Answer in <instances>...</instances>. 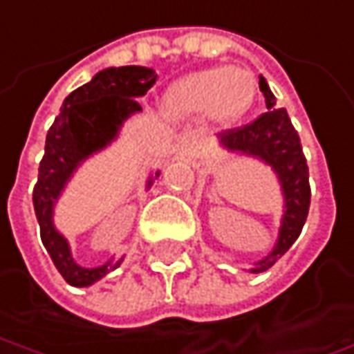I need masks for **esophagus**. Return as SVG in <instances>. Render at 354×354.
<instances>
[{
	"instance_id": "34e87169",
	"label": "esophagus",
	"mask_w": 354,
	"mask_h": 354,
	"mask_svg": "<svg viewBox=\"0 0 354 354\" xmlns=\"http://www.w3.org/2000/svg\"><path fill=\"white\" fill-rule=\"evenodd\" d=\"M183 144L187 146L189 151H194V148H196V134H194V132H187V134L183 136Z\"/></svg>"
}]
</instances>
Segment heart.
<instances>
[{
  "mask_svg": "<svg viewBox=\"0 0 354 354\" xmlns=\"http://www.w3.org/2000/svg\"><path fill=\"white\" fill-rule=\"evenodd\" d=\"M255 99V82L251 73L230 66H214L194 72L175 83L169 91V105L181 111L208 113L232 122L245 115Z\"/></svg>",
  "mask_w": 354,
  "mask_h": 354,
  "instance_id": "obj_1",
  "label": "heart"
}]
</instances>
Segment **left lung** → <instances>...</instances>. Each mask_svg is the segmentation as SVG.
I'll use <instances>...</instances> for the list:
<instances>
[{
  "label": "left lung",
  "mask_w": 354,
  "mask_h": 354,
  "mask_svg": "<svg viewBox=\"0 0 354 354\" xmlns=\"http://www.w3.org/2000/svg\"><path fill=\"white\" fill-rule=\"evenodd\" d=\"M259 89L265 95L267 113L259 115L249 124L238 128L222 130L220 144L224 148L239 153L255 156L265 163H269L274 173L279 175L282 194H284V216L279 232V241L271 253L255 263L253 272H261L271 269L274 261L292 248L298 239L310 210V173L308 163L302 151L300 136L294 130L288 113L284 109H277V99L271 93L265 77H259Z\"/></svg>",
  "instance_id": "obj_1"
}]
</instances>
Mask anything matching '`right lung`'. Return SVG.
Here are the masks:
<instances>
[{
  "instance_id": "obj_1",
  "label": "right lung",
  "mask_w": 354,
  "mask_h": 354,
  "mask_svg": "<svg viewBox=\"0 0 354 354\" xmlns=\"http://www.w3.org/2000/svg\"><path fill=\"white\" fill-rule=\"evenodd\" d=\"M156 80L158 73L142 66L103 70L91 82L66 97L60 115L46 134L39 179L32 191V205L40 226V239L48 249L56 269L72 286L93 284L103 279L109 269L118 267L120 261L116 265L109 261L97 269L80 267L73 261L68 241L52 224L54 203L75 167L93 151L111 144L128 116L142 111L136 99L146 95Z\"/></svg>"
}]
</instances>
